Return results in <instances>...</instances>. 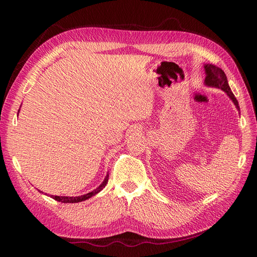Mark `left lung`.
Returning a JSON list of instances; mask_svg holds the SVG:
<instances>
[{
    "label": "left lung",
    "instance_id": "obj_1",
    "mask_svg": "<svg viewBox=\"0 0 257 257\" xmlns=\"http://www.w3.org/2000/svg\"><path fill=\"white\" fill-rule=\"evenodd\" d=\"M205 69H206V79L205 82L207 85H211V87H215V88H220L222 89L224 92L227 93V95L232 99V102L237 106V109H239L238 106V100L236 99L235 95L232 94V92L230 91V88L227 82V78L226 75L222 71L221 68L216 67L212 64H207L205 65Z\"/></svg>",
    "mask_w": 257,
    "mask_h": 257
}]
</instances>
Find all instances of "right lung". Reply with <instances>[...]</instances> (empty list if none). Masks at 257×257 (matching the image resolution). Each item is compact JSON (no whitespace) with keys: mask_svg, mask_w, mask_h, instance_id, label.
<instances>
[{"mask_svg":"<svg viewBox=\"0 0 257 257\" xmlns=\"http://www.w3.org/2000/svg\"><path fill=\"white\" fill-rule=\"evenodd\" d=\"M109 177V175H107L106 176V178H105V180L103 181V183L100 184L97 189H95L94 191H92V192H90V193H88V194H84V195H81V196H77V197H67V196H53V195H50V197L51 198H53V199H56V200H58V201H61V203H64V204H71V203H79V201H83V200H85V199H89L90 197H92V196H94L95 194H97L98 192H100L103 190V188H105V185L107 184V182H108V178Z\"/></svg>","mask_w":257,"mask_h":257,"instance_id":"obj_1","label":"right lung"}]
</instances>
